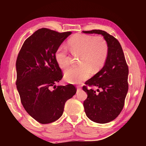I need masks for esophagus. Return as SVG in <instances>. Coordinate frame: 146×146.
Masks as SVG:
<instances>
[{"instance_id": "1", "label": "esophagus", "mask_w": 146, "mask_h": 146, "mask_svg": "<svg viewBox=\"0 0 146 146\" xmlns=\"http://www.w3.org/2000/svg\"><path fill=\"white\" fill-rule=\"evenodd\" d=\"M77 92H78V91H80V90H81V88H80V86H77Z\"/></svg>"}]
</instances>
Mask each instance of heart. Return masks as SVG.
<instances>
[{
  "instance_id": "heart-1",
  "label": "heart",
  "mask_w": 146,
  "mask_h": 146,
  "mask_svg": "<svg viewBox=\"0 0 146 146\" xmlns=\"http://www.w3.org/2000/svg\"><path fill=\"white\" fill-rule=\"evenodd\" d=\"M68 45L73 53H80L78 67H70L64 71V78L71 84H78L86 80L93 73H97L104 64L108 55V45L102 36L93 37L86 35H77L71 37ZM55 59L61 68L69 65L68 49L59 46Z\"/></svg>"
}]
</instances>
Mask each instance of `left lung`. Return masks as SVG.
Here are the masks:
<instances>
[{
    "instance_id": "8db88e82",
    "label": "left lung",
    "mask_w": 146,
    "mask_h": 146,
    "mask_svg": "<svg viewBox=\"0 0 146 146\" xmlns=\"http://www.w3.org/2000/svg\"><path fill=\"white\" fill-rule=\"evenodd\" d=\"M82 32L101 35L108 45V57L103 68L85 83L97 88L98 92L83 87L88 94L84 102L86 116L95 122L106 123L115 120L123 109L128 91V66L122 47L114 36L100 29Z\"/></svg>"
}]
</instances>
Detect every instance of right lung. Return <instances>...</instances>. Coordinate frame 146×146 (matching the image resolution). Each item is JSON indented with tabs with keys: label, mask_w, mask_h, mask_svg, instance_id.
Segmentation results:
<instances>
[{
	"label": "right lung",
	"mask_w": 146,
	"mask_h": 146,
	"mask_svg": "<svg viewBox=\"0 0 146 146\" xmlns=\"http://www.w3.org/2000/svg\"><path fill=\"white\" fill-rule=\"evenodd\" d=\"M71 34L39 29L25 40L17 57L16 86L22 104L40 123L58 120L66 101L76 93L72 84H55L62 78L56 51Z\"/></svg>",
	"instance_id": "1"
}]
</instances>
